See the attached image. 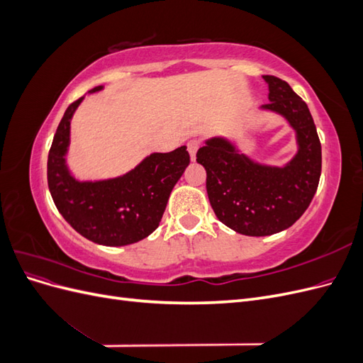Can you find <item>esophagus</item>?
Here are the masks:
<instances>
[{
  "instance_id": "34e87169",
  "label": "esophagus",
  "mask_w": 363,
  "mask_h": 363,
  "mask_svg": "<svg viewBox=\"0 0 363 363\" xmlns=\"http://www.w3.org/2000/svg\"><path fill=\"white\" fill-rule=\"evenodd\" d=\"M199 148H200V140L192 139V140L188 142V151H189V156H191L192 160H195L196 151H199Z\"/></svg>"
}]
</instances>
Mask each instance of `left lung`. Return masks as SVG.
<instances>
[{
  "mask_svg": "<svg viewBox=\"0 0 363 363\" xmlns=\"http://www.w3.org/2000/svg\"><path fill=\"white\" fill-rule=\"evenodd\" d=\"M268 104L295 133L296 152L283 167L263 164L233 140L213 136L196 152L207 179V196L216 218L245 236H269L289 228L309 207L321 175V144L309 107L277 77L263 75Z\"/></svg>",
  "mask_w": 363,
  "mask_h": 363,
  "instance_id": "1",
  "label": "left lung"
}]
</instances>
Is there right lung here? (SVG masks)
I'll use <instances>...</instances> for the list:
<instances>
[{
  "label": "right lung",
  "instance_id": "obj_1",
  "mask_svg": "<svg viewBox=\"0 0 363 363\" xmlns=\"http://www.w3.org/2000/svg\"><path fill=\"white\" fill-rule=\"evenodd\" d=\"M104 89L96 86L87 94ZM84 96L65 112L48 155V188L60 215L86 239L106 247L139 242L159 227L171 191L189 164L179 147L151 152L133 169L112 179L79 180L67 163L71 119Z\"/></svg>",
  "mask_w": 363,
  "mask_h": 363
}]
</instances>
